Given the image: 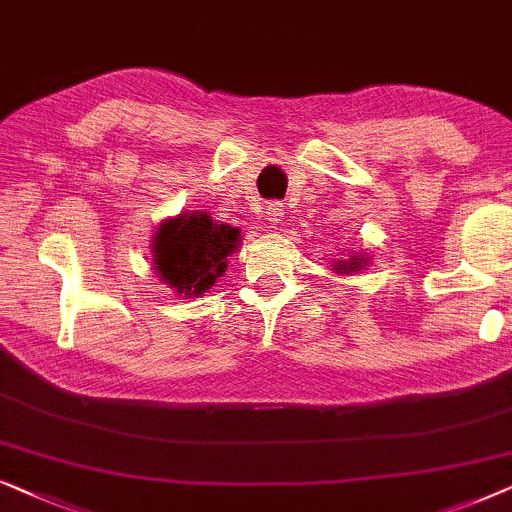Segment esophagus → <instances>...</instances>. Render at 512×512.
Listing matches in <instances>:
<instances>
[{
	"mask_svg": "<svg viewBox=\"0 0 512 512\" xmlns=\"http://www.w3.org/2000/svg\"><path fill=\"white\" fill-rule=\"evenodd\" d=\"M267 220L271 222V224H278L283 220V203H278V201H271L267 208Z\"/></svg>",
	"mask_w": 512,
	"mask_h": 512,
	"instance_id": "34e87169",
	"label": "esophagus"
}]
</instances>
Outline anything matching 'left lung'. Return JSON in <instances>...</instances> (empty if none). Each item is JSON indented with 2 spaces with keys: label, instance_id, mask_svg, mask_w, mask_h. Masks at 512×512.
I'll return each mask as SVG.
<instances>
[{
  "label": "left lung",
  "instance_id": "1",
  "mask_svg": "<svg viewBox=\"0 0 512 512\" xmlns=\"http://www.w3.org/2000/svg\"><path fill=\"white\" fill-rule=\"evenodd\" d=\"M363 262H365V257H353L351 262H339L337 271H344V274H349V271H356V269L363 267Z\"/></svg>",
  "mask_w": 512,
  "mask_h": 512
}]
</instances>
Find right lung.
I'll return each mask as SVG.
<instances>
[{"mask_svg":"<svg viewBox=\"0 0 512 512\" xmlns=\"http://www.w3.org/2000/svg\"><path fill=\"white\" fill-rule=\"evenodd\" d=\"M241 229L215 224L203 213L180 215L161 224L154 236L156 274L182 295H203L227 269Z\"/></svg>","mask_w":512,"mask_h":512,"instance_id":"right-lung-1","label":"right lung"}]
</instances>
